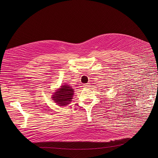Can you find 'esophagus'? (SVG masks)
I'll list each match as a JSON object with an SVG mask.
<instances>
[{"instance_id":"1","label":"esophagus","mask_w":158,"mask_h":158,"mask_svg":"<svg viewBox=\"0 0 158 158\" xmlns=\"http://www.w3.org/2000/svg\"><path fill=\"white\" fill-rule=\"evenodd\" d=\"M88 86H89L88 84H84V85H83V86L85 87H85H88Z\"/></svg>"}]
</instances>
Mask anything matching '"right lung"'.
Listing matches in <instances>:
<instances>
[{
    "instance_id": "obj_1",
    "label": "right lung",
    "mask_w": 158,
    "mask_h": 158,
    "mask_svg": "<svg viewBox=\"0 0 158 158\" xmlns=\"http://www.w3.org/2000/svg\"><path fill=\"white\" fill-rule=\"evenodd\" d=\"M73 94V89L69 85H64L53 94L52 98L58 106H66L71 103Z\"/></svg>"
}]
</instances>
